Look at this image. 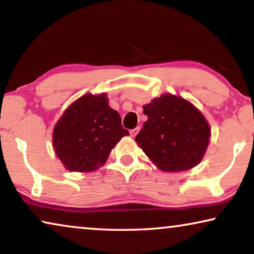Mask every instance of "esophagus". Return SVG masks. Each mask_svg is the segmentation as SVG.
Here are the masks:
<instances>
[{"instance_id": "34e87169", "label": "esophagus", "mask_w": 254, "mask_h": 254, "mask_svg": "<svg viewBox=\"0 0 254 254\" xmlns=\"http://www.w3.org/2000/svg\"><path fill=\"white\" fill-rule=\"evenodd\" d=\"M138 130H140V128H138V127L134 128V129H130V130H129V134H130V136H131V137L136 136V134L138 133Z\"/></svg>"}]
</instances>
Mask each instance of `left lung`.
<instances>
[{
    "label": "left lung",
    "mask_w": 254,
    "mask_h": 254,
    "mask_svg": "<svg viewBox=\"0 0 254 254\" xmlns=\"http://www.w3.org/2000/svg\"><path fill=\"white\" fill-rule=\"evenodd\" d=\"M148 117L135 141L164 172L186 171L202 161L210 141V126L192 103L164 93L143 105Z\"/></svg>",
    "instance_id": "8db88e82"
}]
</instances>
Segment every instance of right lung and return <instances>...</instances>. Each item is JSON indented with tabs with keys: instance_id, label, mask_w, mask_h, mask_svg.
<instances>
[{
	"instance_id": "obj_1",
	"label": "right lung",
	"mask_w": 254,
	"mask_h": 254,
	"mask_svg": "<svg viewBox=\"0 0 254 254\" xmlns=\"http://www.w3.org/2000/svg\"><path fill=\"white\" fill-rule=\"evenodd\" d=\"M127 135L106 93H86L70 104L55 124L53 147L69 171L92 172L105 164L111 150Z\"/></svg>"
}]
</instances>
